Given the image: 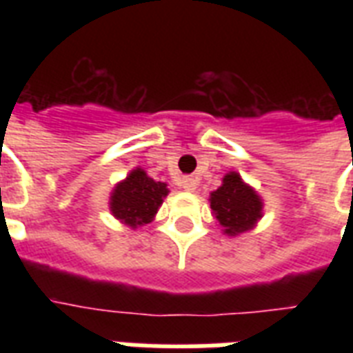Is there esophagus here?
Returning a JSON list of instances; mask_svg holds the SVG:
<instances>
[{
  "label": "esophagus",
  "mask_w": 353,
  "mask_h": 353,
  "mask_svg": "<svg viewBox=\"0 0 353 353\" xmlns=\"http://www.w3.org/2000/svg\"><path fill=\"white\" fill-rule=\"evenodd\" d=\"M181 187L187 190V192H194L198 188V179L196 177H183Z\"/></svg>",
  "instance_id": "esophagus-1"
}]
</instances>
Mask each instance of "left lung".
<instances>
[{
    "mask_svg": "<svg viewBox=\"0 0 353 353\" xmlns=\"http://www.w3.org/2000/svg\"><path fill=\"white\" fill-rule=\"evenodd\" d=\"M209 203L212 216L227 236L251 231L263 216V199L238 172H227L221 187L210 192Z\"/></svg>",
    "mask_w": 353,
    "mask_h": 353,
    "instance_id": "obj_1",
    "label": "left lung"
}]
</instances>
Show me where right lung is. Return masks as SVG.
Masks as SVG:
<instances>
[{"instance_id":"add662e5","label":"right lung","mask_w":353,"mask_h":353,"mask_svg":"<svg viewBox=\"0 0 353 353\" xmlns=\"http://www.w3.org/2000/svg\"><path fill=\"white\" fill-rule=\"evenodd\" d=\"M168 192L170 190L166 183L155 181L146 170L135 166L113 187L110 194V212L130 229H137L154 220Z\"/></svg>"}]
</instances>
